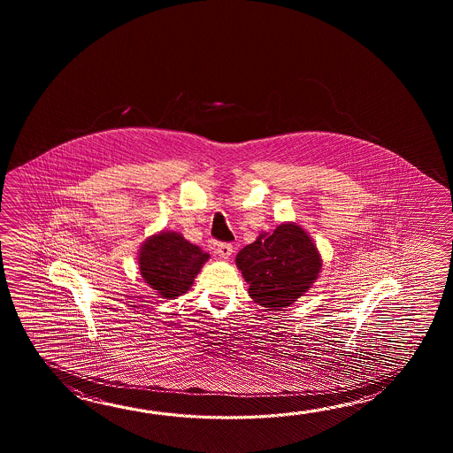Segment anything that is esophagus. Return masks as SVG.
Here are the masks:
<instances>
[{
  "mask_svg": "<svg viewBox=\"0 0 453 453\" xmlns=\"http://www.w3.org/2000/svg\"><path fill=\"white\" fill-rule=\"evenodd\" d=\"M233 250H234V248H233L231 242H219L217 244V254L223 257V259H228L231 254H233Z\"/></svg>",
  "mask_w": 453,
  "mask_h": 453,
  "instance_id": "1",
  "label": "esophagus"
}]
</instances>
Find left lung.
Returning <instances> with one entry per match:
<instances>
[{
	"label": "left lung",
	"instance_id": "left-lung-1",
	"mask_svg": "<svg viewBox=\"0 0 453 453\" xmlns=\"http://www.w3.org/2000/svg\"><path fill=\"white\" fill-rule=\"evenodd\" d=\"M250 285V298L269 309L287 308L312 285L320 270V256L308 233L285 223L260 234L236 256Z\"/></svg>",
	"mask_w": 453,
	"mask_h": 453
}]
</instances>
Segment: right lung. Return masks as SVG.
<instances>
[{
    "instance_id": "obj_1",
    "label": "right lung",
    "mask_w": 453,
    "mask_h": 453,
    "mask_svg": "<svg viewBox=\"0 0 453 453\" xmlns=\"http://www.w3.org/2000/svg\"><path fill=\"white\" fill-rule=\"evenodd\" d=\"M209 254L178 233H160L147 240L139 256L145 281L164 298H176L193 285Z\"/></svg>"
}]
</instances>
